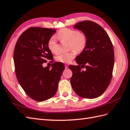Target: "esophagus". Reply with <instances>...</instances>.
Wrapping results in <instances>:
<instances>
[{
  "instance_id": "obj_1",
  "label": "esophagus",
  "mask_w": 130,
  "mask_h": 130,
  "mask_svg": "<svg viewBox=\"0 0 130 130\" xmlns=\"http://www.w3.org/2000/svg\"><path fill=\"white\" fill-rule=\"evenodd\" d=\"M65 68L66 69H68V65H65Z\"/></svg>"
}]
</instances>
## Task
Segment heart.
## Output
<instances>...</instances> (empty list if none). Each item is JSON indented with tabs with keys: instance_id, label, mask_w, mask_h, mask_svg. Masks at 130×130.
<instances>
[{
	"instance_id": "1",
	"label": "heart",
	"mask_w": 130,
	"mask_h": 130,
	"mask_svg": "<svg viewBox=\"0 0 130 130\" xmlns=\"http://www.w3.org/2000/svg\"><path fill=\"white\" fill-rule=\"evenodd\" d=\"M58 38L61 41L69 42L70 48L73 51L68 53H60L56 56V60L63 63H69L75 58L76 52H81L84 49L87 43V37L84 33L78 32L71 28H62L58 33ZM48 47L53 53L58 51V44L56 37L52 36L48 42Z\"/></svg>"
}]
</instances>
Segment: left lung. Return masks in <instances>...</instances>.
<instances>
[{
  "instance_id": "obj_1",
  "label": "left lung",
  "mask_w": 130,
  "mask_h": 130,
  "mask_svg": "<svg viewBox=\"0 0 130 130\" xmlns=\"http://www.w3.org/2000/svg\"><path fill=\"white\" fill-rule=\"evenodd\" d=\"M74 28L85 33L87 43L75 59L78 65L69 67L72 72L71 86L82 98H97L105 92L112 78L114 65L112 42L104 29L94 22L82 21ZM82 68L86 69L85 71Z\"/></svg>"
}]
</instances>
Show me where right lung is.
Returning <instances> with one entry per match:
<instances>
[{"mask_svg": "<svg viewBox=\"0 0 130 130\" xmlns=\"http://www.w3.org/2000/svg\"><path fill=\"white\" fill-rule=\"evenodd\" d=\"M55 29L31 27L23 32L16 43L14 61L16 77L28 96L43 102L57 92L58 83L65 66L62 62L52 64V68L43 67L53 54L48 47L49 38Z\"/></svg>", "mask_w": 130, "mask_h": 130, "instance_id": "right-lung-1", "label": "right lung"}]
</instances>
